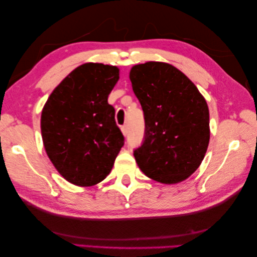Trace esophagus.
Segmentation results:
<instances>
[{
	"label": "esophagus",
	"mask_w": 257,
	"mask_h": 257,
	"mask_svg": "<svg viewBox=\"0 0 257 257\" xmlns=\"http://www.w3.org/2000/svg\"><path fill=\"white\" fill-rule=\"evenodd\" d=\"M121 132H122V134H123V136H127L128 135V127L127 125H122L121 127Z\"/></svg>",
	"instance_id": "esophagus-1"
}]
</instances>
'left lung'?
Here are the masks:
<instances>
[{
    "instance_id": "left-lung-1",
    "label": "left lung",
    "mask_w": 257,
    "mask_h": 257,
    "mask_svg": "<svg viewBox=\"0 0 257 257\" xmlns=\"http://www.w3.org/2000/svg\"><path fill=\"white\" fill-rule=\"evenodd\" d=\"M144 110L145 136L134 150L139 168L158 182L189 178L201 165L210 140V114L195 85L170 64L148 62L130 70Z\"/></svg>"
}]
</instances>
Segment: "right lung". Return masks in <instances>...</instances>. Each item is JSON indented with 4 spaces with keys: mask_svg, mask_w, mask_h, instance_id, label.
I'll return each instance as SVG.
<instances>
[{
    "mask_svg": "<svg viewBox=\"0 0 257 257\" xmlns=\"http://www.w3.org/2000/svg\"><path fill=\"white\" fill-rule=\"evenodd\" d=\"M119 79L116 66L87 63L48 97L41 117L46 154L68 182L90 187L110 173L124 144L108 96Z\"/></svg>",
    "mask_w": 257,
    "mask_h": 257,
    "instance_id": "add662e5",
    "label": "right lung"
}]
</instances>
